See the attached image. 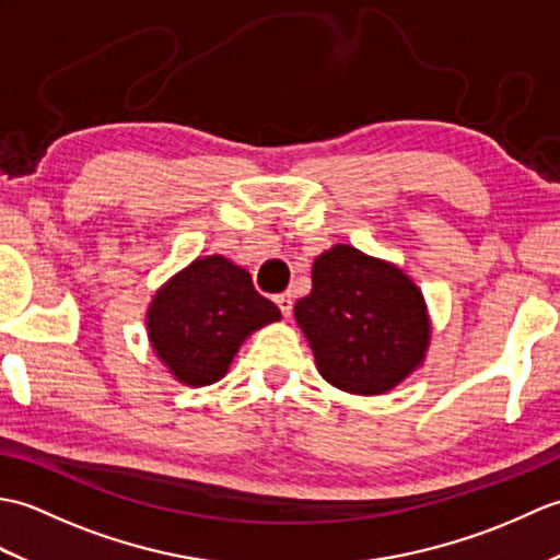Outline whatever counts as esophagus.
I'll return each mask as SVG.
<instances>
[{
    "label": "esophagus",
    "instance_id": "obj_1",
    "mask_svg": "<svg viewBox=\"0 0 560 560\" xmlns=\"http://www.w3.org/2000/svg\"><path fill=\"white\" fill-rule=\"evenodd\" d=\"M277 305L283 317H291V311H293V295L291 293H281L277 295Z\"/></svg>",
    "mask_w": 560,
    "mask_h": 560
}]
</instances>
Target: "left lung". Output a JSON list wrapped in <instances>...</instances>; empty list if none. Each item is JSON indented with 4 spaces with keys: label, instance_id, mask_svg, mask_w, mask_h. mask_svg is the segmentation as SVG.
Segmentation results:
<instances>
[{
    "label": "left lung",
    "instance_id": "left-lung-1",
    "mask_svg": "<svg viewBox=\"0 0 560 560\" xmlns=\"http://www.w3.org/2000/svg\"><path fill=\"white\" fill-rule=\"evenodd\" d=\"M295 323L329 385L385 395L425 359L431 319L419 287L392 261L335 245L313 265V291Z\"/></svg>",
    "mask_w": 560,
    "mask_h": 560
}]
</instances>
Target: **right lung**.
I'll use <instances>...</instances> for the list:
<instances>
[{
    "label": "right lung",
    "mask_w": 560,
    "mask_h": 560,
    "mask_svg": "<svg viewBox=\"0 0 560 560\" xmlns=\"http://www.w3.org/2000/svg\"><path fill=\"white\" fill-rule=\"evenodd\" d=\"M281 319L253 277L223 255L199 257L153 295L147 329L153 351L177 383L205 387L233 363L243 341Z\"/></svg>",
    "instance_id": "right-lung-1"
}]
</instances>
